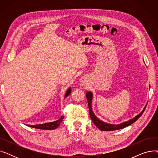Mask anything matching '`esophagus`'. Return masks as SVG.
<instances>
[{"mask_svg": "<svg viewBox=\"0 0 158 158\" xmlns=\"http://www.w3.org/2000/svg\"><path fill=\"white\" fill-rule=\"evenodd\" d=\"M82 81H83V80H82Z\"/></svg>", "mask_w": 158, "mask_h": 158, "instance_id": "34e87169", "label": "esophagus"}]
</instances>
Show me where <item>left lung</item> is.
Here are the masks:
<instances>
[{
    "mask_svg": "<svg viewBox=\"0 0 158 158\" xmlns=\"http://www.w3.org/2000/svg\"><path fill=\"white\" fill-rule=\"evenodd\" d=\"M92 93L88 92L86 93V96L87 98V101H88V107H89V116L90 118L92 119V120L94 122L95 125L100 129L101 131H115V130H118V129H123L126 127H127L129 126H130L131 124L133 123L134 122H135L142 115V114L143 113L146 106L144 107L143 110L139 114H138L136 117H135L134 118H132L129 121L125 122L122 123L120 124H118V125H113V124H108L106 123L105 122H103L102 121H101L100 120H98L97 118V117L94 114V113L92 111Z\"/></svg>",
    "mask_w": 158,
    "mask_h": 158,
    "instance_id": "obj_1",
    "label": "left lung"
}]
</instances>
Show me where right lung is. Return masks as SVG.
Segmentation results:
<instances>
[{"label": "right lung", "mask_w": 158, "mask_h": 158, "mask_svg": "<svg viewBox=\"0 0 158 158\" xmlns=\"http://www.w3.org/2000/svg\"><path fill=\"white\" fill-rule=\"evenodd\" d=\"M71 88H70L67 92H66L64 97H67L70 93H71ZM64 118L63 116L57 121L53 122H49V123H45L44 124H38V125H34V126H28L29 127H33L35 129H45V130H52V129H56L58 126L60 125L61 122L63 121V119Z\"/></svg>", "instance_id": "right-lung-1"}]
</instances>
